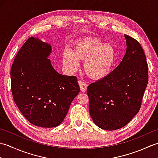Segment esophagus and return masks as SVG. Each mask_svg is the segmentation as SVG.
I'll list each match as a JSON object with an SVG mask.
<instances>
[{
    "instance_id": "34e87169",
    "label": "esophagus",
    "mask_w": 158,
    "mask_h": 158,
    "mask_svg": "<svg viewBox=\"0 0 158 158\" xmlns=\"http://www.w3.org/2000/svg\"><path fill=\"white\" fill-rule=\"evenodd\" d=\"M79 85L80 86V89H81L82 92H86L87 88H88V85H87L85 83L81 81H79Z\"/></svg>"
}]
</instances>
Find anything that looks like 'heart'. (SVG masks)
Masks as SVG:
<instances>
[{"label":"heart","instance_id":"obj_1","mask_svg":"<svg viewBox=\"0 0 158 158\" xmlns=\"http://www.w3.org/2000/svg\"><path fill=\"white\" fill-rule=\"evenodd\" d=\"M115 59L113 47L96 38H87L76 42L73 52L66 51L64 62L72 71L79 67V61L83 64L86 75L93 79H100L109 74Z\"/></svg>","mask_w":158,"mask_h":158}]
</instances>
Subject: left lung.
I'll return each instance as SVG.
<instances>
[{"label": "left lung", "instance_id": "left-lung-1", "mask_svg": "<svg viewBox=\"0 0 158 158\" xmlns=\"http://www.w3.org/2000/svg\"><path fill=\"white\" fill-rule=\"evenodd\" d=\"M124 36L127 48L122 62L87 88L90 116L106 130L123 127L139 113L148 83V65L141 45L131 36Z\"/></svg>", "mask_w": 158, "mask_h": 158}]
</instances>
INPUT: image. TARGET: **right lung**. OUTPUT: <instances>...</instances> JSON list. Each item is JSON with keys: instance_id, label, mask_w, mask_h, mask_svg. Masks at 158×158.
I'll list each match as a JSON object with an SVG mask.
<instances>
[{"instance_id": "obj_1", "label": "right lung", "mask_w": 158, "mask_h": 158, "mask_svg": "<svg viewBox=\"0 0 158 158\" xmlns=\"http://www.w3.org/2000/svg\"><path fill=\"white\" fill-rule=\"evenodd\" d=\"M51 45L33 36L17 53L11 69L13 100L36 126L53 127L65 118L80 88L75 76L63 75L48 58Z\"/></svg>"}]
</instances>
